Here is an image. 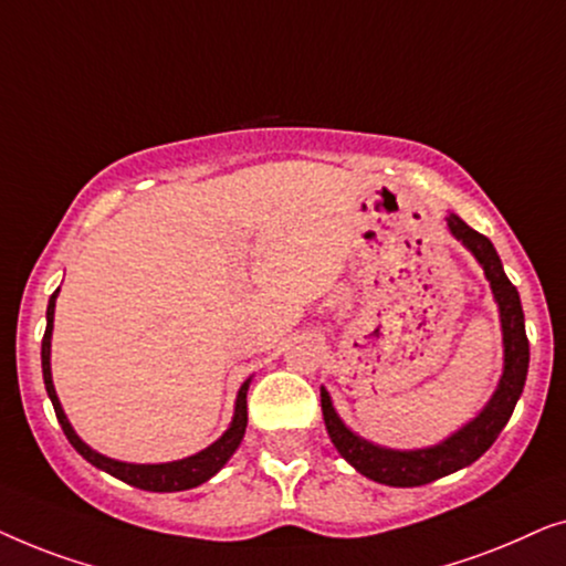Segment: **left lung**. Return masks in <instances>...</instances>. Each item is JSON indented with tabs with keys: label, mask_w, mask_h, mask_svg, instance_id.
Returning <instances> with one entry per match:
<instances>
[{
	"label": "left lung",
	"mask_w": 566,
	"mask_h": 566,
	"mask_svg": "<svg viewBox=\"0 0 566 566\" xmlns=\"http://www.w3.org/2000/svg\"><path fill=\"white\" fill-rule=\"evenodd\" d=\"M448 229L467 250L474 254L479 265L484 270V277L490 281L494 304L500 308L502 324V376L497 389L490 401L482 407L474 420L461 424L446 440L428 448H412V451H399V448L376 446L370 440L360 438L343 422L332 405L329 391L322 386V415L327 432L335 443L337 453L350 463L363 476L374 479L378 484L389 486H420L430 484L440 476L453 474L463 467H471L479 455L490 451V446L505 428L510 415L521 399L525 376H528V337H525V316L521 306L517 289L507 281L502 270L500 254L494 244L484 234H479L463 223L455 213L446 216Z\"/></svg>",
	"instance_id": "1"
}]
</instances>
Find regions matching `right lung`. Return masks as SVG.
<instances>
[{
    "label": "right lung",
    "mask_w": 566,
    "mask_h": 566,
    "mask_svg": "<svg viewBox=\"0 0 566 566\" xmlns=\"http://www.w3.org/2000/svg\"><path fill=\"white\" fill-rule=\"evenodd\" d=\"M56 296L59 291H53V296L49 298V308H45V335L41 343V366H43V381H45V391H49V399L53 409H56L59 424L64 430V436L69 438V443L74 446V451L87 459L92 467L107 471V474L120 479L130 486H138V490L146 492H182V490H192V486L208 482V479L219 474V471L227 467V461L234 455V451L242 443L244 430H247V391H250L252 376L239 386L237 394V405H234V417H231L229 428L223 436L211 443L203 451H198L196 455H188V459L180 461H167V463H128V461H118L111 459V455L97 453L95 448H90L84 440L76 436L72 422L61 407V401L56 397V389H53V376H51V335H53V312H56Z\"/></svg>",
    "instance_id": "obj_1"
}]
</instances>
